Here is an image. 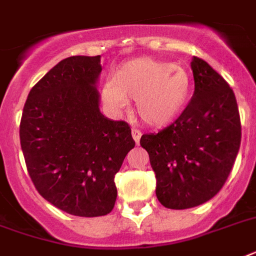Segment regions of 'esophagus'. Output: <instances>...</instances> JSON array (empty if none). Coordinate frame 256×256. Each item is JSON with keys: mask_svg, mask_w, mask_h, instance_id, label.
<instances>
[{"mask_svg": "<svg viewBox=\"0 0 256 256\" xmlns=\"http://www.w3.org/2000/svg\"><path fill=\"white\" fill-rule=\"evenodd\" d=\"M132 139L135 140V143L138 144L139 140H140V136H142V132H139L138 128H132Z\"/></svg>", "mask_w": 256, "mask_h": 256, "instance_id": "esophagus-1", "label": "esophagus"}]
</instances>
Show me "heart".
<instances>
[{
	"mask_svg": "<svg viewBox=\"0 0 256 256\" xmlns=\"http://www.w3.org/2000/svg\"><path fill=\"white\" fill-rule=\"evenodd\" d=\"M190 92L188 70L178 64L140 58L122 64L113 81L104 85V102L113 110H124L136 101V113L151 126L174 122L186 108Z\"/></svg>",
	"mask_w": 256,
	"mask_h": 256,
	"instance_id": "obj_1",
	"label": "heart"
}]
</instances>
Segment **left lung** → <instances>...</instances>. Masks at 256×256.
<instances>
[{"label":"left lung","instance_id":"1","mask_svg":"<svg viewBox=\"0 0 256 256\" xmlns=\"http://www.w3.org/2000/svg\"><path fill=\"white\" fill-rule=\"evenodd\" d=\"M194 93L174 124L142 135L156 176V197L170 209H188L214 197L232 171L240 146L236 96L205 60L190 62Z\"/></svg>","mask_w":256,"mask_h":256}]
</instances>
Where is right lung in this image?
<instances>
[{
	"mask_svg": "<svg viewBox=\"0 0 256 256\" xmlns=\"http://www.w3.org/2000/svg\"><path fill=\"white\" fill-rule=\"evenodd\" d=\"M101 56L62 60L32 86L20 118L27 171L43 198L78 217L113 210L114 176L134 148L132 128L100 112Z\"/></svg>",
	"mask_w": 256,
	"mask_h": 256,
	"instance_id": "right-lung-1",
	"label": "right lung"
}]
</instances>
